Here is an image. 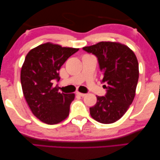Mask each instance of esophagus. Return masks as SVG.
<instances>
[{
  "label": "esophagus",
  "instance_id": "1",
  "mask_svg": "<svg viewBox=\"0 0 160 160\" xmlns=\"http://www.w3.org/2000/svg\"><path fill=\"white\" fill-rule=\"evenodd\" d=\"M76 94H77V95H78V96H82V97H83V96H86L85 93H79V92H77V93H76Z\"/></svg>",
  "mask_w": 160,
  "mask_h": 160
}]
</instances>
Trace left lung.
<instances>
[{
    "instance_id": "1",
    "label": "left lung",
    "mask_w": 160,
    "mask_h": 160,
    "mask_svg": "<svg viewBox=\"0 0 160 160\" xmlns=\"http://www.w3.org/2000/svg\"><path fill=\"white\" fill-rule=\"evenodd\" d=\"M83 49L97 57L104 96L90 108V114L101 123L117 121L126 112L134 99L139 78L137 57L128 47L118 42H101Z\"/></svg>"
}]
</instances>
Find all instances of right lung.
I'll return each mask as SVG.
<instances>
[{
  "instance_id": "add662e5",
  "label": "right lung",
  "mask_w": 160,
  "mask_h": 160,
  "mask_svg": "<svg viewBox=\"0 0 160 160\" xmlns=\"http://www.w3.org/2000/svg\"><path fill=\"white\" fill-rule=\"evenodd\" d=\"M78 49L58 44H40L28 52L20 73L25 98L32 113L47 124H57L67 118L74 93L58 92L54 80L59 81V71Z\"/></svg>"
}]
</instances>
